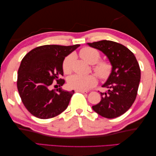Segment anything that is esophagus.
Masks as SVG:
<instances>
[{"label":"esophagus","mask_w":156,"mask_h":156,"mask_svg":"<svg viewBox=\"0 0 156 156\" xmlns=\"http://www.w3.org/2000/svg\"><path fill=\"white\" fill-rule=\"evenodd\" d=\"M75 92H76V93H83V94H85V93H88V92H87V91H86V90H75Z\"/></svg>","instance_id":"obj_1"}]
</instances>
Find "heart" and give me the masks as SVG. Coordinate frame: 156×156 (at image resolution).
I'll return each instance as SVG.
<instances>
[{"instance_id":"obj_1","label":"heart","mask_w":156,"mask_h":156,"mask_svg":"<svg viewBox=\"0 0 156 156\" xmlns=\"http://www.w3.org/2000/svg\"><path fill=\"white\" fill-rule=\"evenodd\" d=\"M79 54L89 64H93L92 70L100 80H107L111 75L113 66L108 60L100 59L101 53L98 49L88 46L84 47L80 50ZM73 60V55H68L63 60L62 68L66 74L70 73L72 71ZM96 83L97 78L93 75H73L70 76L68 80L69 87L79 90H88L95 86Z\"/></svg>"}]
</instances>
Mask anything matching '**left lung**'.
Wrapping results in <instances>:
<instances>
[{"mask_svg": "<svg viewBox=\"0 0 156 156\" xmlns=\"http://www.w3.org/2000/svg\"><path fill=\"white\" fill-rule=\"evenodd\" d=\"M90 47L103 52L111 61L113 70L102 87L101 101L93 106L97 113L108 119L123 115L136 99L140 81V68L136 57L129 48L112 41L88 43Z\"/></svg>", "mask_w": 156, "mask_h": 156, "instance_id": "8db88e82", "label": "left lung"}]
</instances>
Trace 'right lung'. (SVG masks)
I'll use <instances>...</instances> for the list:
<instances>
[{"label": "right lung", "instance_id": "add662e5", "mask_svg": "<svg viewBox=\"0 0 156 156\" xmlns=\"http://www.w3.org/2000/svg\"><path fill=\"white\" fill-rule=\"evenodd\" d=\"M80 45H41L30 51L22 59L18 70L17 88L23 105L34 116L52 118L68 107L74 90H52L51 86L64 84L65 80L61 78L63 76V61Z\"/></svg>", "mask_w": 156, "mask_h": 156}]
</instances>
